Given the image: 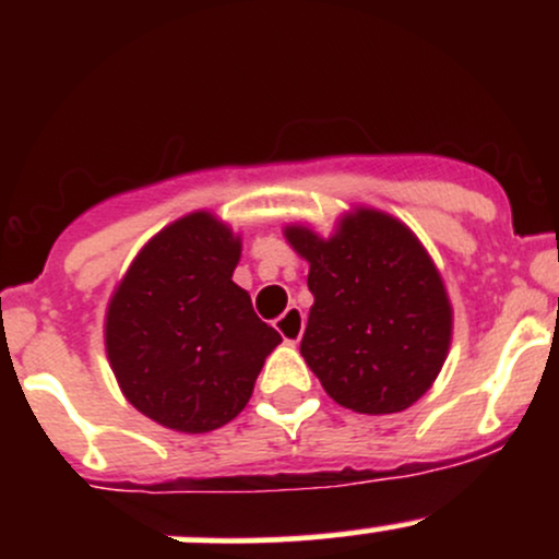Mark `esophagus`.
<instances>
[{
  "label": "esophagus",
  "instance_id": "obj_1",
  "mask_svg": "<svg viewBox=\"0 0 559 559\" xmlns=\"http://www.w3.org/2000/svg\"><path fill=\"white\" fill-rule=\"evenodd\" d=\"M275 329L284 336L286 344H297L301 333H305V312L299 307H288L284 316L275 320Z\"/></svg>",
  "mask_w": 559,
  "mask_h": 559
}]
</instances>
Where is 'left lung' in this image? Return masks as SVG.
I'll use <instances>...</instances> for the list:
<instances>
[{
	"instance_id": "8db88e82",
	"label": "left lung",
	"mask_w": 559,
	"mask_h": 559,
	"mask_svg": "<svg viewBox=\"0 0 559 559\" xmlns=\"http://www.w3.org/2000/svg\"><path fill=\"white\" fill-rule=\"evenodd\" d=\"M310 262L301 357L325 394L365 415L402 413L431 389L452 342L444 281L418 236L381 210L357 207L329 239L288 226Z\"/></svg>"
}]
</instances>
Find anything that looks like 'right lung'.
<instances>
[{
	"label": "right lung",
	"mask_w": 559,
	"mask_h": 559,
	"mask_svg": "<svg viewBox=\"0 0 559 559\" xmlns=\"http://www.w3.org/2000/svg\"><path fill=\"white\" fill-rule=\"evenodd\" d=\"M241 239L191 213L144 243L115 288L105 346L120 391L141 415L207 433L247 407L278 331L234 284Z\"/></svg>",
	"instance_id": "add662e5"
}]
</instances>
